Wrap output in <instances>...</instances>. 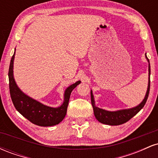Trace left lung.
<instances>
[{
    "label": "left lung",
    "instance_id": "8db88e82",
    "mask_svg": "<svg viewBox=\"0 0 158 158\" xmlns=\"http://www.w3.org/2000/svg\"><path fill=\"white\" fill-rule=\"evenodd\" d=\"M146 58L147 59L148 61V85L147 91H146V96H145L144 99L142 101L140 104L135 108H129V109H124L119 110L117 111H108V110H103L102 108H98L95 106V102H94V98L92 90L90 91V97H91V104L94 108V113L96 119L99 122L106 125H110V126H119V125L123 124V123L128 122L129 119H131L132 117H135L138 112L144 107L147 101L148 94H149L150 90V74H151V70H150V63L149 60L146 56Z\"/></svg>",
    "mask_w": 158,
    "mask_h": 158
}]
</instances>
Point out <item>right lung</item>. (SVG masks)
<instances>
[{"label":"right lung","instance_id":"obj_1","mask_svg":"<svg viewBox=\"0 0 158 158\" xmlns=\"http://www.w3.org/2000/svg\"><path fill=\"white\" fill-rule=\"evenodd\" d=\"M14 58L15 53L11 59L8 76L11 99L16 110L29 121L37 126L46 127L59 124L63 120L66 115L67 108L72 90L78 85L80 84L81 81H77L65 90L64 102L60 107L52 108L44 106L23 94L17 86L13 77Z\"/></svg>","mask_w":158,"mask_h":158}]
</instances>
